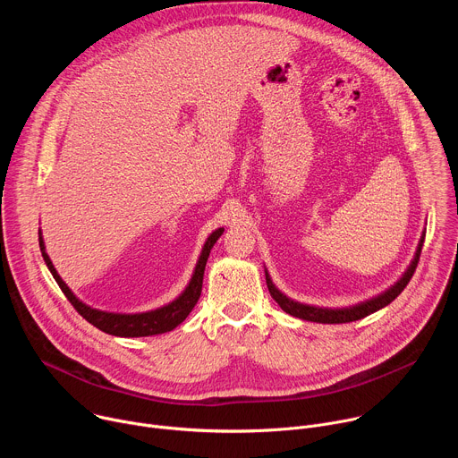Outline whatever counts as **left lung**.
Listing matches in <instances>:
<instances>
[{
    "instance_id": "left-lung-1",
    "label": "left lung",
    "mask_w": 458,
    "mask_h": 458,
    "mask_svg": "<svg viewBox=\"0 0 458 458\" xmlns=\"http://www.w3.org/2000/svg\"><path fill=\"white\" fill-rule=\"evenodd\" d=\"M424 235L420 237V242L417 246V251H415V257L411 260V265L408 267V270L404 272V276L391 286L387 288L384 293L369 299V301H364L360 304H355V306H350V308H318V306H310V304H302V302H297L290 297H286L283 292H279L276 288V284L272 283L268 272H265L267 276V284H268V290H270V295L276 299V302L290 315L293 317H299L302 320H311V322H320V324H343V322H353V320H359V318H364L366 315L387 306L391 301H395L399 297V293L408 286L410 279L413 277L415 274V268L419 265V259H420V251H422V244H424Z\"/></svg>"
}]
</instances>
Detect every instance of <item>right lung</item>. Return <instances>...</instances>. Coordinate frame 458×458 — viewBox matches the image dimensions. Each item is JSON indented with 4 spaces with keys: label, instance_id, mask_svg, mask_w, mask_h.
Returning <instances> with one entry per match:
<instances>
[{
    "label": "right lung",
    "instance_id": "obj_1",
    "mask_svg": "<svg viewBox=\"0 0 458 458\" xmlns=\"http://www.w3.org/2000/svg\"><path fill=\"white\" fill-rule=\"evenodd\" d=\"M225 228H217L216 232L210 233V237L207 239L198 265H195L193 276L188 283V286L184 288V292L172 302L157 308V310H150V311H143V313H112V311H101L96 308L87 306L85 302H81L72 290L64 284V281L57 276L50 257L45 251V242L41 237V230H39V248H41V255L45 265L48 267L52 277L55 279V283L59 284L61 292L64 293L71 301V304L76 308V311L87 318L90 324H94L96 328H99L101 332L108 334V335H115V337H150V335H159V334H166L172 332L175 326H179L188 313L193 310V306L198 304L199 297H201V290H203V276H205V267L207 260L210 255V250L214 248L216 241L223 235Z\"/></svg>",
    "mask_w": 458,
    "mask_h": 458
}]
</instances>
